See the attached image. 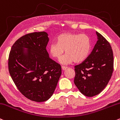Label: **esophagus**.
Instances as JSON below:
<instances>
[{
    "label": "esophagus",
    "mask_w": 120,
    "mask_h": 120,
    "mask_svg": "<svg viewBox=\"0 0 120 120\" xmlns=\"http://www.w3.org/2000/svg\"><path fill=\"white\" fill-rule=\"evenodd\" d=\"M61 68H62L63 70H65V69H66L68 67H65V66H61Z\"/></svg>",
    "instance_id": "esophagus-1"
}]
</instances>
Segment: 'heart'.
Masks as SVG:
<instances>
[{
  "label": "heart",
  "mask_w": 120,
  "mask_h": 120,
  "mask_svg": "<svg viewBox=\"0 0 120 120\" xmlns=\"http://www.w3.org/2000/svg\"><path fill=\"white\" fill-rule=\"evenodd\" d=\"M92 48L90 38L85 34L64 33L56 38V43H52L48 47L50 56L59 59L63 53L65 54L61 59L63 64H68L74 61L82 62L89 56Z\"/></svg>",
  "instance_id": "b5f03b06"
}]
</instances>
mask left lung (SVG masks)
Here are the masks:
<instances>
[{
    "label": "left lung",
    "instance_id": "1",
    "mask_svg": "<svg viewBox=\"0 0 120 120\" xmlns=\"http://www.w3.org/2000/svg\"><path fill=\"white\" fill-rule=\"evenodd\" d=\"M96 44L88 57L75 66L74 83L82 94L93 97L108 84L113 71V53L110 43L100 33Z\"/></svg>",
    "mask_w": 120,
    "mask_h": 120
}]
</instances>
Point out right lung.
<instances>
[{"instance_id": "1", "label": "right lung", "mask_w": 120, "mask_h": 120, "mask_svg": "<svg viewBox=\"0 0 120 120\" xmlns=\"http://www.w3.org/2000/svg\"><path fill=\"white\" fill-rule=\"evenodd\" d=\"M48 40L44 31L26 34L16 41L9 54L12 79L24 96L35 102L52 96L61 74L60 64L49 57L46 49ZM24 48L29 49L26 55Z\"/></svg>"}]
</instances>
